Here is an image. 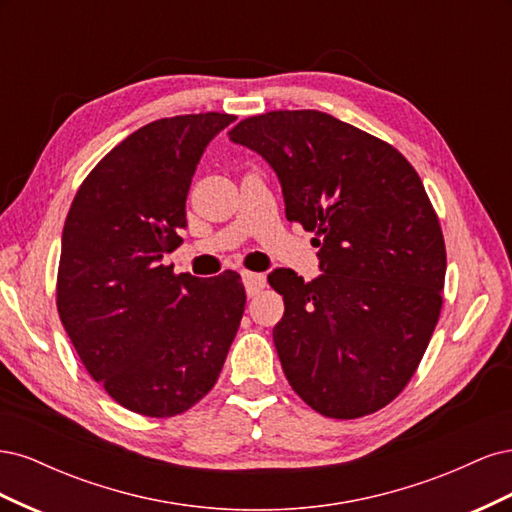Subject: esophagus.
<instances>
[{
	"label": "esophagus",
	"mask_w": 512,
	"mask_h": 512,
	"mask_svg": "<svg viewBox=\"0 0 512 512\" xmlns=\"http://www.w3.org/2000/svg\"><path fill=\"white\" fill-rule=\"evenodd\" d=\"M241 280H243V286H245V290H247V294H250V297H254V294H258L262 288L267 286V280H265V275H262V273L243 271Z\"/></svg>",
	"instance_id": "obj_1"
}]
</instances>
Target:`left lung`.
<instances>
[{
    "instance_id": "8db88e82",
    "label": "left lung",
    "mask_w": 512,
    "mask_h": 512,
    "mask_svg": "<svg viewBox=\"0 0 512 512\" xmlns=\"http://www.w3.org/2000/svg\"><path fill=\"white\" fill-rule=\"evenodd\" d=\"M282 183L286 218L316 232L322 275L275 269L284 294L273 344L307 406L331 418L376 412L404 391L442 309L446 247L414 166L320 111H271L228 132Z\"/></svg>"
}]
</instances>
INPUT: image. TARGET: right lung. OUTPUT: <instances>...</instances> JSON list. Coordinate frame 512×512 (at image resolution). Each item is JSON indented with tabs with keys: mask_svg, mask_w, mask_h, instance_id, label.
<instances>
[{
	"mask_svg": "<svg viewBox=\"0 0 512 512\" xmlns=\"http://www.w3.org/2000/svg\"><path fill=\"white\" fill-rule=\"evenodd\" d=\"M235 115L151 121L91 170L61 235L57 312L89 376L119 406L168 418L218 382L245 309L235 271L200 280L164 256L183 243L194 170Z\"/></svg>",
	"mask_w": 512,
	"mask_h": 512,
	"instance_id": "1",
	"label": "right lung"
}]
</instances>
